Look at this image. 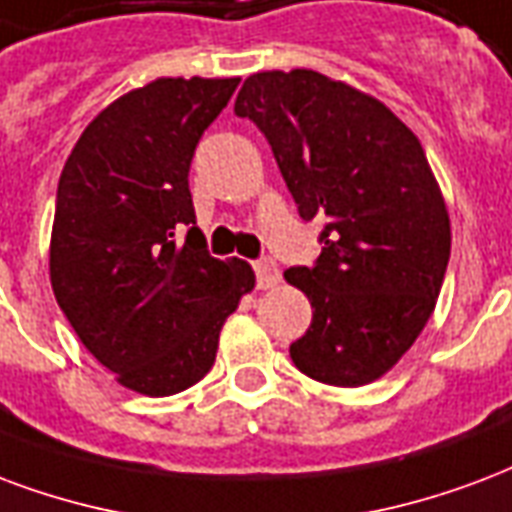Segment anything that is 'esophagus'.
Masks as SVG:
<instances>
[{"label": "esophagus", "instance_id": "1", "mask_svg": "<svg viewBox=\"0 0 512 512\" xmlns=\"http://www.w3.org/2000/svg\"><path fill=\"white\" fill-rule=\"evenodd\" d=\"M255 274H257V287L260 290H268V287L279 285V266L274 260H257L255 263Z\"/></svg>", "mask_w": 512, "mask_h": 512}]
</instances>
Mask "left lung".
<instances>
[{
	"label": "left lung",
	"instance_id": "left-lung-1",
	"mask_svg": "<svg viewBox=\"0 0 512 512\" xmlns=\"http://www.w3.org/2000/svg\"><path fill=\"white\" fill-rule=\"evenodd\" d=\"M236 116L266 135L301 219H325L317 263L285 271L312 304L290 358L325 385L380 380L429 323L448 268L426 151L388 105L314 70L249 75Z\"/></svg>",
	"mask_w": 512,
	"mask_h": 512
}]
</instances>
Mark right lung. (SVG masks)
I'll return each instance as SVG.
<instances>
[{
    "label": "right lung",
    "mask_w": 512,
    "mask_h": 512,
    "mask_svg": "<svg viewBox=\"0 0 512 512\" xmlns=\"http://www.w3.org/2000/svg\"><path fill=\"white\" fill-rule=\"evenodd\" d=\"M238 78H157L121 94L64 162L51 287L83 347L143 396L211 372L219 331L255 287L244 260L208 255L189 165Z\"/></svg>",
    "instance_id": "1"
}]
</instances>
